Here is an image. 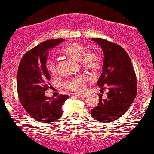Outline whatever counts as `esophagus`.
<instances>
[{"mask_svg": "<svg viewBox=\"0 0 154 154\" xmlns=\"http://www.w3.org/2000/svg\"><path fill=\"white\" fill-rule=\"evenodd\" d=\"M73 95L76 96L78 98H83L84 97H86V94L85 93H81V94H74Z\"/></svg>", "mask_w": 154, "mask_h": 154, "instance_id": "1", "label": "esophagus"}]
</instances>
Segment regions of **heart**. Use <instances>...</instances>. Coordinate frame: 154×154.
<instances>
[{
    "mask_svg": "<svg viewBox=\"0 0 154 154\" xmlns=\"http://www.w3.org/2000/svg\"><path fill=\"white\" fill-rule=\"evenodd\" d=\"M84 46L76 41H70L65 44L61 49V53L63 56L71 60L78 61L79 64L86 69L95 71L99 67V58L95 53L85 51ZM46 68L50 74L56 73V65L52 61L46 63ZM88 75L81 74L65 82V87L73 92H80L83 89L85 83L88 80Z\"/></svg>",
    "mask_w": 154,
    "mask_h": 154,
    "instance_id": "b5f03b06",
    "label": "heart"
}]
</instances>
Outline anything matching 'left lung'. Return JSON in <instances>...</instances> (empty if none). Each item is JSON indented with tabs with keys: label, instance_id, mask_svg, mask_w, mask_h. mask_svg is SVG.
Here are the masks:
<instances>
[{
	"label": "left lung",
	"instance_id": "8db88e82",
	"mask_svg": "<svg viewBox=\"0 0 154 154\" xmlns=\"http://www.w3.org/2000/svg\"><path fill=\"white\" fill-rule=\"evenodd\" d=\"M104 52L102 74L97 86L108 88L107 96L99 94V101L91 110L97 121L111 122L123 116L133 102L137 94V78L132 62L124 49L118 44L101 38H92Z\"/></svg>",
	"mask_w": 154,
	"mask_h": 154
}]
</instances>
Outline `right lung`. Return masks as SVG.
<instances>
[{"label": "right lung", "mask_w": 154, "mask_h": 154, "mask_svg": "<svg viewBox=\"0 0 154 154\" xmlns=\"http://www.w3.org/2000/svg\"><path fill=\"white\" fill-rule=\"evenodd\" d=\"M64 39L48 40L27 52L19 63L17 74V92L19 100L28 114L41 123H53L62 115V106L69 97H46L50 75L46 68L47 55Z\"/></svg>", "instance_id": "add662e5"}]
</instances>
